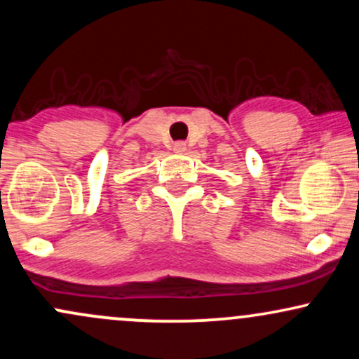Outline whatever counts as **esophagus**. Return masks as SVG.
<instances>
[{"label": "esophagus", "mask_w": 359, "mask_h": 359, "mask_svg": "<svg viewBox=\"0 0 359 359\" xmlns=\"http://www.w3.org/2000/svg\"><path fill=\"white\" fill-rule=\"evenodd\" d=\"M174 151H175V154H182V151H185V143L184 142H177L174 145Z\"/></svg>", "instance_id": "esophagus-1"}]
</instances>
